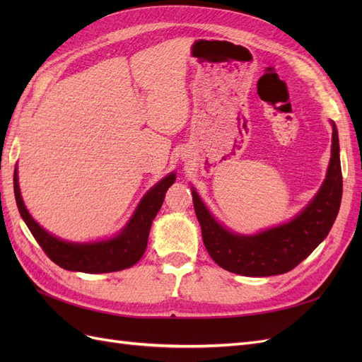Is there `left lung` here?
Instances as JSON below:
<instances>
[{
  "label": "left lung",
  "instance_id": "1",
  "mask_svg": "<svg viewBox=\"0 0 362 362\" xmlns=\"http://www.w3.org/2000/svg\"><path fill=\"white\" fill-rule=\"evenodd\" d=\"M332 157L320 192L291 222L257 235H237L218 225L198 193L192 190L193 206L210 257L222 269L245 276H272L287 273L308 257L329 234L343 194V175L335 125Z\"/></svg>",
  "mask_w": 362,
  "mask_h": 362
}]
</instances>
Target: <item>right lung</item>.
<instances>
[{"label": "right lung", "mask_w": 362, "mask_h": 362, "mask_svg": "<svg viewBox=\"0 0 362 362\" xmlns=\"http://www.w3.org/2000/svg\"><path fill=\"white\" fill-rule=\"evenodd\" d=\"M173 182L175 173H170L161 180L154 189H151L137 206L133 218L117 237L100 243L75 245L52 237L35 222V218L27 211L23 198H21L16 168L13 175V189L18 210L39 246L57 266L66 270L84 273H108L124 270L134 266L144 257L151 223L163 205L164 194H166Z\"/></svg>", "instance_id": "obj_1"}]
</instances>
